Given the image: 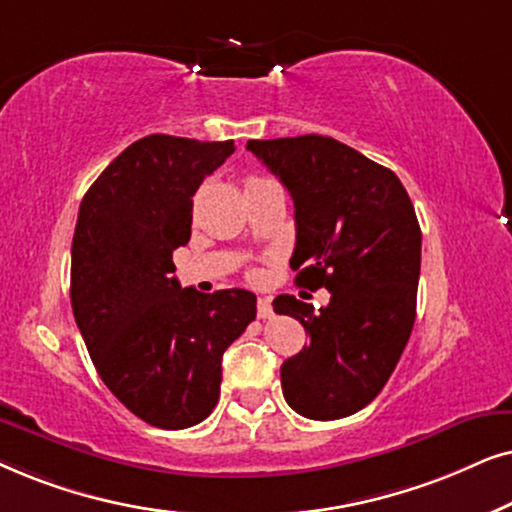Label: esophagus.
I'll return each mask as SVG.
<instances>
[{
	"label": "esophagus",
	"instance_id": "1",
	"mask_svg": "<svg viewBox=\"0 0 512 512\" xmlns=\"http://www.w3.org/2000/svg\"><path fill=\"white\" fill-rule=\"evenodd\" d=\"M271 316H274V309H271V299H267V297L257 299V318L267 320Z\"/></svg>",
	"mask_w": 512,
	"mask_h": 512
}]
</instances>
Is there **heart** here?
Here are the masks:
<instances>
[{
	"label": "heart",
	"mask_w": 512,
	"mask_h": 512,
	"mask_svg": "<svg viewBox=\"0 0 512 512\" xmlns=\"http://www.w3.org/2000/svg\"><path fill=\"white\" fill-rule=\"evenodd\" d=\"M260 182H267V180H264V177H257V175H252V177H248V180H245V187L260 185Z\"/></svg>",
	"instance_id": "b5f03b06"
}]
</instances>
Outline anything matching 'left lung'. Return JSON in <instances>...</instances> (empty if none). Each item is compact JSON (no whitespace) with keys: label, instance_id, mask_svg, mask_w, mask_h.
I'll list each match as a JSON object with an SVG mask.
<instances>
[{"label":"left lung","instance_id":"1","mask_svg":"<svg viewBox=\"0 0 512 512\" xmlns=\"http://www.w3.org/2000/svg\"><path fill=\"white\" fill-rule=\"evenodd\" d=\"M248 149L295 201L297 283L330 290L320 311L292 295L274 299L309 335L281 367L283 395L306 419L349 417L377 398L412 335L417 213L393 170L335 138L248 140Z\"/></svg>","mask_w":512,"mask_h":512}]
</instances>
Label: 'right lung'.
Returning a JSON list of instances; mask_svg holds the SVG:
<instances>
[{"label": "right lung", "mask_w": 512, "mask_h": 512, "mask_svg": "<svg viewBox=\"0 0 512 512\" xmlns=\"http://www.w3.org/2000/svg\"><path fill=\"white\" fill-rule=\"evenodd\" d=\"M234 149V140L147 135L102 170L79 206L74 320L109 391L166 431L213 412L222 353L257 316L248 290L206 295L173 276V250L192 236V196Z\"/></svg>", "instance_id": "1"}]
</instances>
